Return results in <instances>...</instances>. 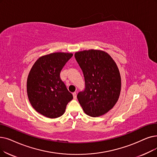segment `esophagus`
<instances>
[{
  "label": "esophagus",
  "instance_id": "34e87169",
  "mask_svg": "<svg viewBox=\"0 0 157 157\" xmlns=\"http://www.w3.org/2000/svg\"><path fill=\"white\" fill-rule=\"evenodd\" d=\"M72 95H73V98H74V99H76V98H77V94H76V92H74V93H72Z\"/></svg>",
  "mask_w": 157,
  "mask_h": 157
}]
</instances>
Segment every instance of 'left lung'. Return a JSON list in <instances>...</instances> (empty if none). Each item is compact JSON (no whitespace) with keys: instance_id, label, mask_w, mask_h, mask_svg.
<instances>
[{"instance_id":"left-lung-1","label":"left lung","mask_w":157,"mask_h":157,"mask_svg":"<svg viewBox=\"0 0 157 157\" xmlns=\"http://www.w3.org/2000/svg\"><path fill=\"white\" fill-rule=\"evenodd\" d=\"M83 73L85 89L77 98L84 112L91 117L104 115L119 99L121 79L114 60L104 51L88 50L74 54Z\"/></svg>"}]
</instances>
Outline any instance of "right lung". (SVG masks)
Masks as SVG:
<instances>
[{"instance_id": "1", "label": "right lung", "mask_w": 157, "mask_h": 157, "mask_svg": "<svg viewBox=\"0 0 157 157\" xmlns=\"http://www.w3.org/2000/svg\"><path fill=\"white\" fill-rule=\"evenodd\" d=\"M55 52L40 57L32 67L27 81V92L33 107L44 116L57 118L64 113L72 99L60 79V72L72 56Z\"/></svg>"}]
</instances>
